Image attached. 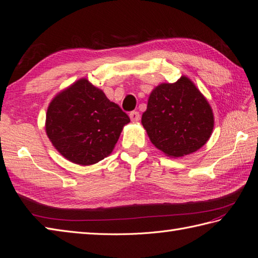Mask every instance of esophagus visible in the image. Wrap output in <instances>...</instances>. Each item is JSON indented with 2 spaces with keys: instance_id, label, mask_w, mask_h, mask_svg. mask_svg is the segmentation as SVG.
<instances>
[{
  "instance_id": "obj_1",
  "label": "esophagus",
  "mask_w": 258,
  "mask_h": 258,
  "mask_svg": "<svg viewBox=\"0 0 258 258\" xmlns=\"http://www.w3.org/2000/svg\"><path fill=\"white\" fill-rule=\"evenodd\" d=\"M130 118L132 122H138V120H140V113L138 110H133V112L130 113Z\"/></svg>"
}]
</instances>
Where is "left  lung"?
<instances>
[{
	"instance_id": "obj_1",
	"label": "left lung",
	"mask_w": 258,
	"mask_h": 258,
	"mask_svg": "<svg viewBox=\"0 0 258 258\" xmlns=\"http://www.w3.org/2000/svg\"><path fill=\"white\" fill-rule=\"evenodd\" d=\"M208 100L191 80L182 76L173 84H161L150 94L142 125L156 149L181 158L198 151L214 130Z\"/></svg>"
}]
</instances>
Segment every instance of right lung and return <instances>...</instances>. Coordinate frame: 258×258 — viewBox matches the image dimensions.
Listing matches in <instances>:
<instances>
[{
	"mask_svg": "<svg viewBox=\"0 0 258 258\" xmlns=\"http://www.w3.org/2000/svg\"><path fill=\"white\" fill-rule=\"evenodd\" d=\"M130 117L117 104L82 78L49 104L45 132L63 158L79 165H92L112 153Z\"/></svg>",
	"mask_w": 258,
	"mask_h": 258,
	"instance_id": "1",
	"label": "right lung"
}]
</instances>
